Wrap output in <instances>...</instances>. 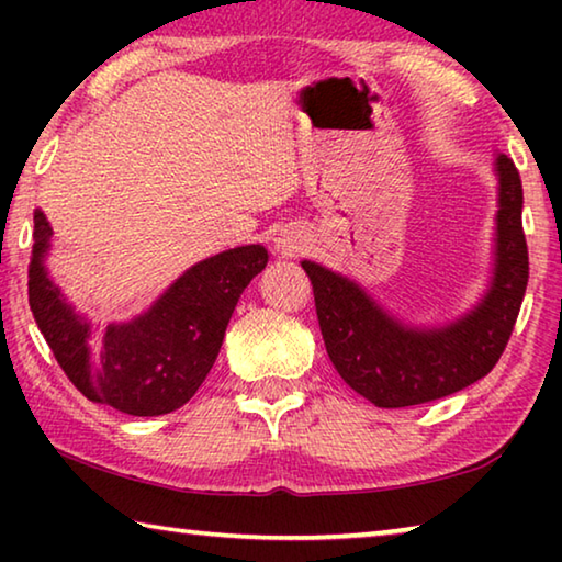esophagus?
Here are the masks:
<instances>
[{
	"instance_id": "obj_1",
	"label": "esophagus",
	"mask_w": 562,
	"mask_h": 562,
	"mask_svg": "<svg viewBox=\"0 0 562 562\" xmlns=\"http://www.w3.org/2000/svg\"><path fill=\"white\" fill-rule=\"evenodd\" d=\"M270 240L274 243V247H278V252H284V255L292 252L294 247H297V245H294V243H297V240H292V235H290L288 231L270 233Z\"/></svg>"
}]
</instances>
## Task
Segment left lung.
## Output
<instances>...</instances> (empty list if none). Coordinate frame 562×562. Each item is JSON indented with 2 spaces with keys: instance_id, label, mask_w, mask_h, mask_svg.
Returning a JSON list of instances; mask_svg holds the SVG:
<instances>
[{
  "instance_id": "8db88e82",
  "label": "left lung",
  "mask_w": 562,
  "mask_h": 562,
  "mask_svg": "<svg viewBox=\"0 0 562 562\" xmlns=\"http://www.w3.org/2000/svg\"><path fill=\"white\" fill-rule=\"evenodd\" d=\"M52 225L34 211L30 307L69 382L89 402L133 416L176 412L203 384L243 290L268 265L262 245H243L190 265L146 312L91 325L49 278Z\"/></svg>"
}]
</instances>
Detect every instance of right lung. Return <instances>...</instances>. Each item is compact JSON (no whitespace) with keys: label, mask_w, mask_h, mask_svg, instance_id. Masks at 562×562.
<instances>
[{"label":"right lung","mask_w":562,"mask_h":562,"mask_svg":"<svg viewBox=\"0 0 562 562\" xmlns=\"http://www.w3.org/2000/svg\"><path fill=\"white\" fill-rule=\"evenodd\" d=\"M496 268L483 300L451 325L422 329L386 315L355 280L302 262L315 290L327 355L341 379L384 408L449 396L491 372L516 325L528 282L522 186L513 160L496 158Z\"/></svg>","instance_id":"1"}]
</instances>
